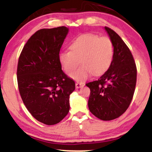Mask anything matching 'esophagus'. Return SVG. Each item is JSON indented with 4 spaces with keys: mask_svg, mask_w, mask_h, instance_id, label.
<instances>
[{
    "mask_svg": "<svg viewBox=\"0 0 152 152\" xmlns=\"http://www.w3.org/2000/svg\"><path fill=\"white\" fill-rule=\"evenodd\" d=\"M84 86V84L82 83H79V82H76V88H80V87H83Z\"/></svg>",
    "mask_w": 152,
    "mask_h": 152,
    "instance_id": "obj_1",
    "label": "esophagus"
}]
</instances>
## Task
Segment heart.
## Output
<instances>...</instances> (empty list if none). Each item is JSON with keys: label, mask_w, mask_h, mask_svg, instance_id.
Returning a JSON list of instances; mask_svg holds the SVG:
<instances>
[{"label": "heart", "mask_w": 152, "mask_h": 152, "mask_svg": "<svg viewBox=\"0 0 152 152\" xmlns=\"http://www.w3.org/2000/svg\"><path fill=\"white\" fill-rule=\"evenodd\" d=\"M71 50L60 52L59 59L64 70L71 74L81 65L71 78L78 81H85L91 74L100 76L111 66L114 53V44L108 37H100L87 33L76 38L71 44Z\"/></svg>", "instance_id": "heart-1"}]
</instances>
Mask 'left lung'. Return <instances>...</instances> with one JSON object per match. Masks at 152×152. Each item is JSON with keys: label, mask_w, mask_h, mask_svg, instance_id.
<instances>
[{"label": "left lung", "mask_w": 152, "mask_h": 152, "mask_svg": "<svg viewBox=\"0 0 152 152\" xmlns=\"http://www.w3.org/2000/svg\"><path fill=\"white\" fill-rule=\"evenodd\" d=\"M114 48L113 61L103 76L87 83L90 89L88 106L98 119L109 121L119 117L132 101L137 80V68L130 49L120 36L105 27Z\"/></svg>", "instance_id": "8db88e82"}]
</instances>
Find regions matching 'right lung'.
<instances>
[{
    "label": "right lung",
    "mask_w": 152,
    "mask_h": 152,
    "mask_svg": "<svg viewBox=\"0 0 152 152\" xmlns=\"http://www.w3.org/2000/svg\"><path fill=\"white\" fill-rule=\"evenodd\" d=\"M68 29H41L22 49L17 65L19 92L32 116L47 125L63 120L70 109L75 82L62 71L59 56Z\"/></svg>",
    "instance_id": "obj_1"
}]
</instances>
